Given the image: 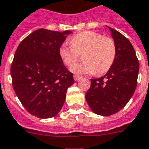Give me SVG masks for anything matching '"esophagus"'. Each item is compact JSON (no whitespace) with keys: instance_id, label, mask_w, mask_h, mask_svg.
Returning a JSON list of instances; mask_svg holds the SVG:
<instances>
[{"instance_id":"1","label":"esophagus","mask_w":149,"mask_h":149,"mask_svg":"<svg viewBox=\"0 0 149 149\" xmlns=\"http://www.w3.org/2000/svg\"><path fill=\"white\" fill-rule=\"evenodd\" d=\"M81 78V76L80 75H77V74H74V81H79L80 79Z\"/></svg>"}]
</instances>
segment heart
Listing matches in <instances>:
<instances>
[{"label":"heart","instance_id":"heart-1","mask_svg":"<svg viewBox=\"0 0 149 149\" xmlns=\"http://www.w3.org/2000/svg\"><path fill=\"white\" fill-rule=\"evenodd\" d=\"M84 53V62L71 67L78 74H102L111 68L116 55L115 42L110 37L94 31H83L72 38L71 44L64 43L59 49V55L65 65L75 63L79 54Z\"/></svg>","mask_w":149,"mask_h":149}]
</instances>
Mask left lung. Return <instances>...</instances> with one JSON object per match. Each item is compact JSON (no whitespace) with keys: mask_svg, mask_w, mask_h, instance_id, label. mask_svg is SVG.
Here are the masks:
<instances>
[{"mask_svg":"<svg viewBox=\"0 0 149 149\" xmlns=\"http://www.w3.org/2000/svg\"><path fill=\"white\" fill-rule=\"evenodd\" d=\"M116 47V55L105 75L91 79L85 97L90 108L100 116H110L122 110L133 95L139 64L132 44L120 32L107 26Z\"/></svg>","mask_w":149,"mask_h":149,"instance_id":"left-lung-1","label":"left lung"}]
</instances>
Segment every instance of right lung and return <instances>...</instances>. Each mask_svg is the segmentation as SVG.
<instances>
[{
    "label": "right lung",
    "mask_w": 149,
    "mask_h": 149,
    "mask_svg": "<svg viewBox=\"0 0 149 149\" xmlns=\"http://www.w3.org/2000/svg\"><path fill=\"white\" fill-rule=\"evenodd\" d=\"M72 32L39 29L23 39L10 68L16 95L29 113L54 117L60 112L68 88L74 83L59 55V49Z\"/></svg>",
    "instance_id": "right-lung-1"
}]
</instances>
